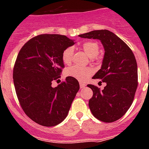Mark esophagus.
<instances>
[{
    "label": "esophagus",
    "instance_id": "esophagus-1",
    "mask_svg": "<svg viewBox=\"0 0 149 149\" xmlns=\"http://www.w3.org/2000/svg\"><path fill=\"white\" fill-rule=\"evenodd\" d=\"M79 84H80V88H84V87H85V84H84V83H82V82H80L79 83Z\"/></svg>",
    "mask_w": 149,
    "mask_h": 149
}]
</instances>
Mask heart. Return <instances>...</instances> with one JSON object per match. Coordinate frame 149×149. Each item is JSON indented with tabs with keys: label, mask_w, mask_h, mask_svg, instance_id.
<instances>
[{
	"label": "heart",
	"mask_w": 149,
	"mask_h": 149,
	"mask_svg": "<svg viewBox=\"0 0 149 149\" xmlns=\"http://www.w3.org/2000/svg\"><path fill=\"white\" fill-rule=\"evenodd\" d=\"M82 49L85 52L87 55L92 59H94L100 54V46L95 42H85L82 44ZM74 49L72 46L66 48L62 52V61L64 64L68 65L73 61ZM94 73V70L91 68H82L76 65L70 66L65 70L66 76L72 77L80 81H85Z\"/></svg>",
	"instance_id": "1"
}]
</instances>
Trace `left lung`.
<instances>
[{
  "mask_svg": "<svg viewBox=\"0 0 149 149\" xmlns=\"http://www.w3.org/2000/svg\"><path fill=\"white\" fill-rule=\"evenodd\" d=\"M79 36L97 39L104 45L101 68L93 77L107 85L104 90L88 84L93 91L89 107L94 117L105 123L120 119L132 105L138 87V68L136 58L129 46L107 29L94 30Z\"/></svg>",
  "mask_w": 149,
  "mask_h": 149,
  "instance_id": "8db88e82",
  "label": "left lung"
}]
</instances>
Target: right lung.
Returning <instances> with one entry per match:
<instances>
[{"label":"right lung","mask_w":149,"mask_h":149,"mask_svg":"<svg viewBox=\"0 0 149 149\" xmlns=\"http://www.w3.org/2000/svg\"><path fill=\"white\" fill-rule=\"evenodd\" d=\"M74 44L65 36L41 34L26 42L17 55L13 71L17 98L26 116L41 126L63 121L79 90L72 77L52 87L65 67L62 52Z\"/></svg>","instance_id":"1"}]
</instances>
